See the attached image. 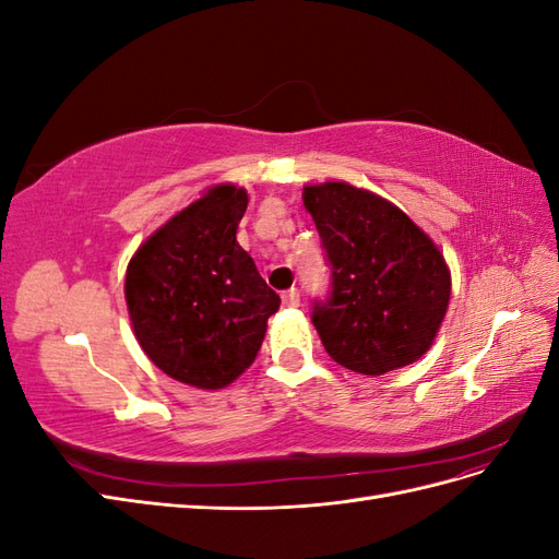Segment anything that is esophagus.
<instances>
[{
    "instance_id": "obj_1",
    "label": "esophagus",
    "mask_w": 559,
    "mask_h": 559,
    "mask_svg": "<svg viewBox=\"0 0 559 559\" xmlns=\"http://www.w3.org/2000/svg\"><path fill=\"white\" fill-rule=\"evenodd\" d=\"M284 306L286 308H298L300 306V294H298V289H294V286H292V289L289 292H284Z\"/></svg>"
}]
</instances>
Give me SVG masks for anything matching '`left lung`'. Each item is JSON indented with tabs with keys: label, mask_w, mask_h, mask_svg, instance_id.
<instances>
[{
	"label": "left lung",
	"mask_w": 559,
	"mask_h": 559,
	"mask_svg": "<svg viewBox=\"0 0 559 559\" xmlns=\"http://www.w3.org/2000/svg\"><path fill=\"white\" fill-rule=\"evenodd\" d=\"M331 273L312 324L329 357L354 373L384 376L425 354L450 300L443 253L392 202L326 181L302 189Z\"/></svg>",
	"instance_id": "obj_1"
}]
</instances>
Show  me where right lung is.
Listing matches in <instances>:
<instances>
[{
	"mask_svg": "<svg viewBox=\"0 0 559 559\" xmlns=\"http://www.w3.org/2000/svg\"><path fill=\"white\" fill-rule=\"evenodd\" d=\"M247 191L214 186L138 249L126 275L134 335L163 373L222 389L261 349L280 296L238 245Z\"/></svg>",
	"mask_w": 559,
	"mask_h": 559,
	"instance_id": "right-lung-1",
	"label": "right lung"
}]
</instances>
